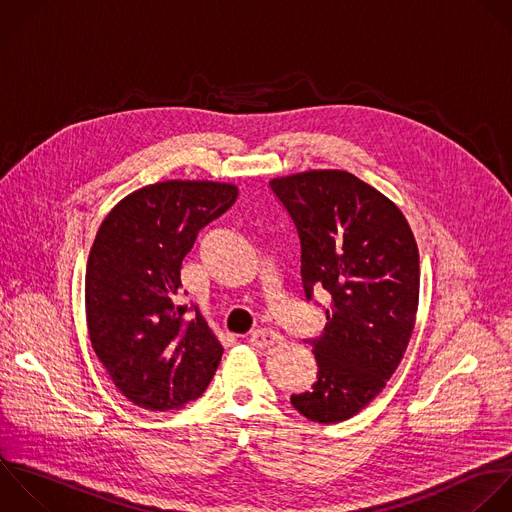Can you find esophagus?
Returning <instances> with one entry per match:
<instances>
[{
	"instance_id": "1",
	"label": "esophagus",
	"mask_w": 512,
	"mask_h": 512,
	"mask_svg": "<svg viewBox=\"0 0 512 512\" xmlns=\"http://www.w3.org/2000/svg\"><path fill=\"white\" fill-rule=\"evenodd\" d=\"M278 340H280V334L274 332V330H270V328H260V330L252 332V336H250L252 346H256V348H260V350L272 348Z\"/></svg>"
}]
</instances>
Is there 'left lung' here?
Segmentation results:
<instances>
[{
	"label": "left lung",
	"mask_w": 512,
	"mask_h": 512,
	"mask_svg": "<svg viewBox=\"0 0 512 512\" xmlns=\"http://www.w3.org/2000/svg\"><path fill=\"white\" fill-rule=\"evenodd\" d=\"M300 238L306 298L330 294L324 334L312 342L318 378L292 394L308 420L358 414L398 368L410 342L420 290L414 234L400 208L344 170L270 180Z\"/></svg>",
	"instance_id": "left-lung-1"
}]
</instances>
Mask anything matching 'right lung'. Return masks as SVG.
<instances>
[{
    "label": "right lung",
    "instance_id": "obj_1",
    "mask_svg": "<svg viewBox=\"0 0 512 512\" xmlns=\"http://www.w3.org/2000/svg\"><path fill=\"white\" fill-rule=\"evenodd\" d=\"M238 198V186L166 180L144 186L102 222L86 268L90 342L116 388L146 410H178L202 396L222 344L180 304V268L198 232Z\"/></svg>",
    "mask_w": 512,
    "mask_h": 512
}]
</instances>
